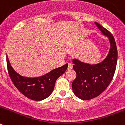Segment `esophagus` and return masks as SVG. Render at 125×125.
<instances>
[{
    "label": "esophagus",
    "mask_w": 125,
    "mask_h": 125,
    "mask_svg": "<svg viewBox=\"0 0 125 125\" xmlns=\"http://www.w3.org/2000/svg\"><path fill=\"white\" fill-rule=\"evenodd\" d=\"M73 65L72 63H69V64H68V69H71L73 68Z\"/></svg>",
    "instance_id": "esophagus-1"
}]
</instances>
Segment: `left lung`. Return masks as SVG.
<instances>
[{
    "label": "left lung",
    "instance_id": "8db88e82",
    "mask_svg": "<svg viewBox=\"0 0 125 125\" xmlns=\"http://www.w3.org/2000/svg\"><path fill=\"white\" fill-rule=\"evenodd\" d=\"M101 32L109 38L110 49L103 62L98 64L84 63L73 59V69L76 78L72 83L75 95L83 100H91L101 94L111 82L116 68L118 51L112 34L98 23L95 22Z\"/></svg>",
    "mask_w": 125,
    "mask_h": 125
}]
</instances>
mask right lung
<instances>
[{
	"label": "right lung",
	"mask_w": 125,
	"mask_h": 125,
	"mask_svg": "<svg viewBox=\"0 0 125 125\" xmlns=\"http://www.w3.org/2000/svg\"><path fill=\"white\" fill-rule=\"evenodd\" d=\"M7 66L10 78L17 89L25 96L34 101H41L51 95L54 88L55 83L63 74L68 64L53 69L47 74L38 78H26L14 70L7 56Z\"/></svg>",
	"instance_id": "1"
}]
</instances>
